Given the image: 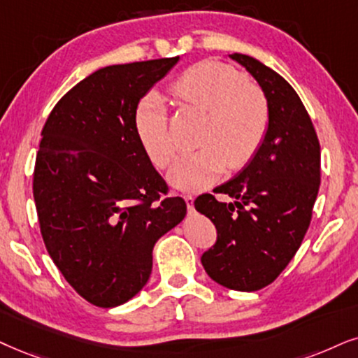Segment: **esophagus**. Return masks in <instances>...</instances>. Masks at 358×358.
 Listing matches in <instances>:
<instances>
[{
	"label": "esophagus",
	"instance_id": "esophagus-1",
	"mask_svg": "<svg viewBox=\"0 0 358 358\" xmlns=\"http://www.w3.org/2000/svg\"><path fill=\"white\" fill-rule=\"evenodd\" d=\"M185 201H187L188 211H189V213H193V201H194V196H193V194H185Z\"/></svg>",
	"mask_w": 358,
	"mask_h": 358
}]
</instances>
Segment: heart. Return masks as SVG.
Wrapping results in <instances>:
<instances>
[{"label": "heart", "mask_w": 358, "mask_h": 358, "mask_svg": "<svg viewBox=\"0 0 358 358\" xmlns=\"http://www.w3.org/2000/svg\"><path fill=\"white\" fill-rule=\"evenodd\" d=\"M170 92L180 106L203 112L196 143L201 145L176 162L170 182L185 192L210 187L229 170H241L259 152L268 135L271 110L266 94L248 83L236 67L216 61L198 62L176 78ZM135 130L158 169L173 164L176 142L169 108L158 94H148L135 108Z\"/></svg>", "instance_id": "1"}]
</instances>
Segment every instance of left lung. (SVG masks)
<instances>
[{
  "instance_id": "obj_1",
  "label": "left lung",
  "mask_w": 358,
  "mask_h": 358,
  "mask_svg": "<svg viewBox=\"0 0 358 358\" xmlns=\"http://www.w3.org/2000/svg\"><path fill=\"white\" fill-rule=\"evenodd\" d=\"M266 94L271 124L264 143L236 178L205 193L194 208L218 229L201 256L206 274L233 291H257L299 250L309 229L320 185V145L304 103L282 76L246 54H231Z\"/></svg>"
}]
</instances>
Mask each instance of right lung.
I'll list each match as a JSON object with an SVG mask.
<instances>
[{"instance_id":"right-lung-1","label":"right lung","mask_w":358,"mask_h":358,"mask_svg":"<svg viewBox=\"0 0 358 358\" xmlns=\"http://www.w3.org/2000/svg\"><path fill=\"white\" fill-rule=\"evenodd\" d=\"M178 59L92 72L59 99L41 132L33 176L41 234L64 279L97 307L124 304L145 286L153 246L187 215L134 122L140 99Z\"/></svg>"}]
</instances>
